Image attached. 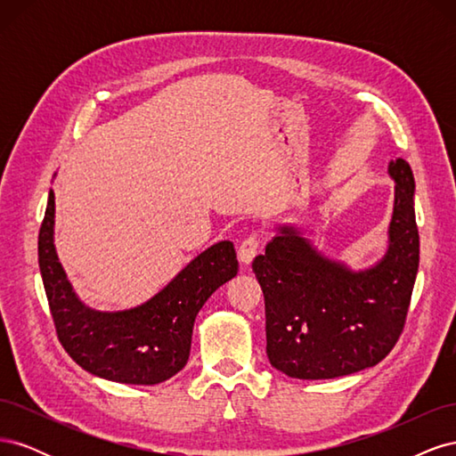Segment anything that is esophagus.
Here are the masks:
<instances>
[{
	"instance_id": "obj_1",
	"label": "esophagus",
	"mask_w": 456,
	"mask_h": 456,
	"mask_svg": "<svg viewBox=\"0 0 456 456\" xmlns=\"http://www.w3.org/2000/svg\"><path fill=\"white\" fill-rule=\"evenodd\" d=\"M258 249H260V238L256 236V233H249V236L241 241L240 249H238V256L243 265H249V262L255 258V255L258 253Z\"/></svg>"
}]
</instances>
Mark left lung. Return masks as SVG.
<instances>
[{
    "label": "left lung",
    "mask_w": 456,
    "mask_h": 456,
    "mask_svg": "<svg viewBox=\"0 0 456 456\" xmlns=\"http://www.w3.org/2000/svg\"><path fill=\"white\" fill-rule=\"evenodd\" d=\"M395 205L390 249L377 266L352 272L283 226L253 260L265 293L266 354L287 377L322 380L377 365L403 333L419 272L415 176L390 163Z\"/></svg>",
    "instance_id": "left-lung-1"
}]
</instances>
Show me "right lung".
<instances>
[{"label": "right lung", "instance_id": "obj_1", "mask_svg": "<svg viewBox=\"0 0 456 456\" xmlns=\"http://www.w3.org/2000/svg\"><path fill=\"white\" fill-rule=\"evenodd\" d=\"M54 194L39 228L37 258L59 342L72 360L106 380L159 384L190 355L196 315L216 289L238 273L236 249L220 241L203 251L146 305L126 312H94L81 305L54 253Z\"/></svg>", "mask_w": 456, "mask_h": 456}]
</instances>
